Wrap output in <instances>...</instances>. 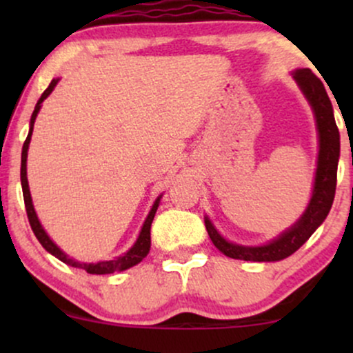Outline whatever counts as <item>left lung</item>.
Wrapping results in <instances>:
<instances>
[{"instance_id":"8db88e82","label":"left lung","mask_w":353,"mask_h":353,"mask_svg":"<svg viewBox=\"0 0 353 353\" xmlns=\"http://www.w3.org/2000/svg\"><path fill=\"white\" fill-rule=\"evenodd\" d=\"M290 74L302 94L309 101L312 111H314L315 125H317L319 157L310 201L294 225H290L272 241L262 245H241L228 241L221 236L210 219L205 216L204 222L210 241L222 254L230 259L252 262H277L289 257L295 250L301 249L309 241L312 234L317 230L319 225L325 221L330 212L332 202H334L340 157V134L337 124H335L334 108H332L322 81L309 68L295 70Z\"/></svg>"}]
</instances>
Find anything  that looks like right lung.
I'll list each match as a JSON object with an SVG mask.
<instances>
[{
	"label": "right lung",
	"mask_w": 353,
	"mask_h": 353,
	"mask_svg": "<svg viewBox=\"0 0 353 353\" xmlns=\"http://www.w3.org/2000/svg\"><path fill=\"white\" fill-rule=\"evenodd\" d=\"M58 81H59V78L52 79L50 83V86L46 88V91H44L41 94V98H39L38 103H36L34 111H33V114H31V121H30V132H28L26 141H24V144H23V151H21V188H23V197H24V205H26L28 219H30L31 229H33L34 236L39 241V244H41L51 255H54L56 259H59L61 262H64V264L76 267V269L86 270L88 274L103 275V274L121 272V270H125V269H129V267H134L136 264H139V262L143 261L145 255L149 254V249H151V224L154 221V216H156V210H157V208H159V202H161V197H163V194H161V196L157 197L156 201H154L152 208H151V210H149L148 217H145L143 228H141L139 236H137L136 242L132 244L131 249H129L128 252H124L123 255H119V257H114L112 261H99V262H91V264H88V262H79V261H76V259L70 257V255H68L66 252H63V250H61L59 247L51 241V237L48 236L46 230L43 229L41 222H39L38 216H36L33 199H31L30 185H28L26 159H28V149H30L31 134H33L36 116H38L39 109H41L43 101L51 94L52 89H54L56 84H58Z\"/></svg>",
	"instance_id": "1"
}]
</instances>
